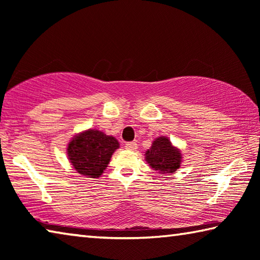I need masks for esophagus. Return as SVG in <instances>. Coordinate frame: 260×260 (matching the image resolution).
I'll return each mask as SVG.
<instances>
[{
    "label": "esophagus",
    "mask_w": 260,
    "mask_h": 260,
    "mask_svg": "<svg viewBox=\"0 0 260 260\" xmlns=\"http://www.w3.org/2000/svg\"><path fill=\"white\" fill-rule=\"evenodd\" d=\"M125 148L127 149V151L134 152V151H136V149H137V144H136V143H126Z\"/></svg>",
    "instance_id": "esophagus-1"
}]
</instances>
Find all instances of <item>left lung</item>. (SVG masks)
I'll use <instances>...</instances> for the list:
<instances>
[{
    "label": "left lung",
    "instance_id": "1",
    "mask_svg": "<svg viewBox=\"0 0 260 260\" xmlns=\"http://www.w3.org/2000/svg\"><path fill=\"white\" fill-rule=\"evenodd\" d=\"M145 161L158 174H174L183 162V153L172 145L166 136H160L153 140L152 146L145 152Z\"/></svg>",
    "mask_w": 260,
    "mask_h": 260
}]
</instances>
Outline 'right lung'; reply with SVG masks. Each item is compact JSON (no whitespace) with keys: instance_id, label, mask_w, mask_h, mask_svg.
<instances>
[{"instance_id":"right-lung-1","label":"right lung","mask_w":260,"mask_h":260,"mask_svg":"<svg viewBox=\"0 0 260 260\" xmlns=\"http://www.w3.org/2000/svg\"><path fill=\"white\" fill-rule=\"evenodd\" d=\"M117 148L120 144L115 137L97 129H86L73 136L67 145V156L80 175L99 178Z\"/></svg>"}]
</instances>
